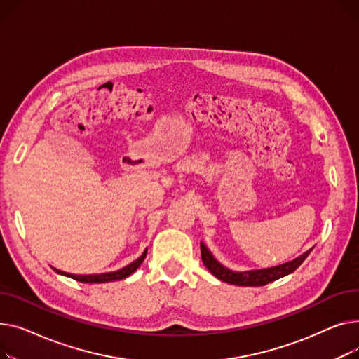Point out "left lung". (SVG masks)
Instances as JSON below:
<instances>
[{
    "instance_id": "1",
    "label": "left lung",
    "mask_w": 359,
    "mask_h": 359,
    "mask_svg": "<svg viewBox=\"0 0 359 359\" xmlns=\"http://www.w3.org/2000/svg\"><path fill=\"white\" fill-rule=\"evenodd\" d=\"M200 249H201V259L203 264L205 265V268L213 273L216 278H219L223 283L227 284H233V285H239V287H261L265 284H269L272 281H276L278 278H283L288 273L296 271L303 261L307 258V255L310 254V250H307L306 254H303L302 257L296 258L294 261L285 262L283 265L273 266V268H266V269H257V271H245V272H235L230 271L226 266H223L222 264H219L213 255L210 254V250L205 248L204 243H200Z\"/></svg>"
}]
</instances>
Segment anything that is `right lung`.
Here are the masks:
<instances>
[{"label": "right lung", "mask_w": 359, "mask_h": 359, "mask_svg": "<svg viewBox=\"0 0 359 359\" xmlns=\"http://www.w3.org/2000/svg\"><path fill=\"white\" fill-rule=\"evenodd\" d=\"M146 254H147V249H144V252L142 254L140 258H137L136 261H133L132 264H129L128 266H124L116 272H107V273H97V276H74V273H67V272H62L59 269H55L57 273H62V276H67V277H71L72 280H76L79 283H90V284H94V283H109V281H116V280H123L126 277H129L130 273H133L139 266L140 264L143 262V259L146 258Z\"/></svg>", "instance_id": "add662e5"}]
</instances>
